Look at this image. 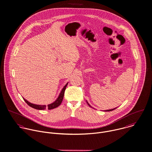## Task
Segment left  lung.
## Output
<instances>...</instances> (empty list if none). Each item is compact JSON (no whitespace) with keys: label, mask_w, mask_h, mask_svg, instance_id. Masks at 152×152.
<instances>
[{"label":"left lung","mask_w":152,"mask_h":152,"mask_svg":"<svg viewBox=\"0 0 152 152\" xmlns=\"http://www.w3.org/2000/svg\"><path fill=\"white\" fill-rule=\"evenodd\" d=\"M88 103V102H87ZM88 105L89 106H91V105L88 103ZM115 109H110V110H105V112H109V111H112V110H115Z\"/></svg>","instance_id":"left-lung-1"}]
</instances>
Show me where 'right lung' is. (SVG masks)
Returning <instances> with one entry per match:
<instances>
[{"label":"right lung","mask_w":152,"mask_h":152,"mask_svg":"<svg viewBox=\"0 0 152 152\" xmlns=\"http://www.w3.org/2000/svg\"><path fill=\"white\" fill-rule=\"evenodd\" d=\"M68 83H67L64 86V88H63V89L61 90V93L58 97V98L56 99V100L55 102H54L53 103L50 104H48L47 106L46 105H37V104H33V103H31L30 102H29L28 100H26V99H25L23 98V100H25V102L31 107L34 108V109H37V110H45L46 109H48L49 110H51V109H55L57 107H58L61 103V102L63 100V96H64V91H65V89L66 88V86L67 85Z\"/></svg>","instance_id":"1"}]
</instances>
